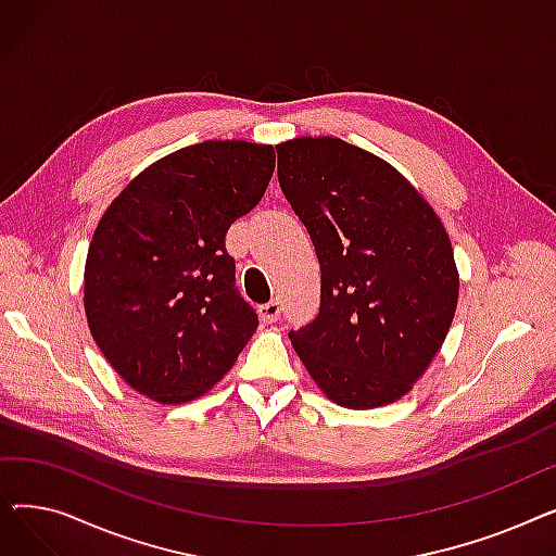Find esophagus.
Segmentation results:
<instances>
[{
	"instance_id": "obj_1",
	"label": "esophagus",
	"mask_w": 556,
	"mask_h": 556,
	"mask_svg": "<svg viewBox=\"0 0 556 556\" xmlns=\"http://www.w3.org/2000/svg\"><path fill=\"white\" fill-rule=\"evenodd\" d=\"M279 315H281V302H279V300H273V302H266V304L258 306V317H261L266 325L277 323Z\"/></svg>"
}]
</instances>
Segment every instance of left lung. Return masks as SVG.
I'll list each match as a JSON object with an SVG mask.
<instances>
[{
  "instance_id": "obj_1",
  "label": "left lung",
  "mask_w": 556,
  "mask_h": 556,
  "mask_svg": "<svg viewBox=\"0 0 556 556\" xmlns=\"http://www.w3.org/2000/svg\"><path fill=\"white\" fill-rule=\"evenodd\" d=\"M277 157L323 273L317 317L288 338L333 403L388 405L426 371L453 323L448 233L394 166L354 143L298 137Z\"/></svg>"
}]
</instances>
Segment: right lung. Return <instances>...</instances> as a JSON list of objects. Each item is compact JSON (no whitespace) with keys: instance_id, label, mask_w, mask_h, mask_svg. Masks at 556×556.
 Here are the masks:
<instances>
[{"instance_id":"add662e5","label":"right lung","mask_w":556,"mask_h":556,"mask_svg":"<svg viewBox=\"0 0 556 556\" xmlns=\"http://www.w3.org/2000/svg\"><path fill=\"white\" fill-rule=\"evenodd\" d=\"M273 170V146L210 139L151 164L105 210L85 263V315L137 392L185 403L237 363L258 317L225 237Z\"/></svg>"}]
</instances>
